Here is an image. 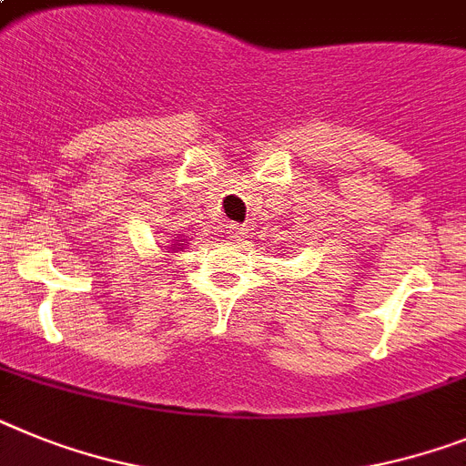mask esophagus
<instances>
[{"instance_id":"34e87169","label":"esophagus","mask_w":466,"mask_h":466,"mask_svg":"<svg viewBox=\"0 0 466 466\" xmlns=\"http://www.w3.org/2000/svg\"><path fill=\"white\" fill-rule=\"evenodd\" d=\"M228 230H230V238H233V240H242V238H245V226L230 224Z\"/></svg>"}]
</instances>
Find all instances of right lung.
I'll return each mask as SVG.
<instances>
[{
	"label": "right lung",
	"instance_id": "right-lung-1",
	"mask_svg": "<svg viewBox=\"0 0 466 466\" xmlns=\"http://www.w3.org/2000/svg\"><path fill=\"white\" fill-rule=\"evenodd\" d=\"M167 248V245H165ZM167 249H177V252H184V240H174L172 248H167Z\"/></svg>",
	"mask_w": 466,
	"mask_h": 466
}]
</instances>
